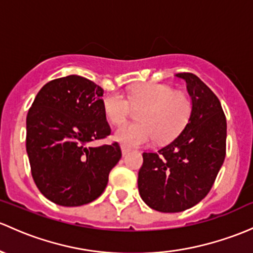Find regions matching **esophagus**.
I'll use <instances>...</instances> for the list:
<instances>
[{"label": "esophagus", "mask_w": 253, "mask_h": 253, "mask_svg": "<svg viewBox=\"0 0 253 253\" xmlns=\"http://www.w3.org/2000/svg\"><path fill=\"white\" fill-rule=\"evenodd\" d=\"M121 151H122V155L126 156L127 154H129V151H131V149L126 148V147H125V145H122V147H121Z\"/></svg>", "instance_id": "esophagus-1"}]
</instances>
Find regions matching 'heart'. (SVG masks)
<instances>
[{"label": "heart", "instance_id": "obj_1", "mask_svg": "<svg viewBox=\"0 0 253 253\" xmlns=\"http://www.w3.org/2000/svg\"><path fill=\"white\" fill-rule=\"evenodd\" d=\"M128 100L134 106H142L138 113L140 121L122 125L114 134V139L127 148L148 144L156 137L159 142H169L189 118L190 102L184 94L162 84H140L129 91L128 99L121 93L105 98L104 113L111 124L120 125L127 119Z\"/></svg>", "mask_w": 253, "mask_h": 253}]
</instances>
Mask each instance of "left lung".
<instances>
[{
    "label": "left lung",
    "instance_id": "obj_1",
    "mask_svg": "<svg viewBox=\"0 0 253 253\" xmlns=\"http://www.w3.org/2000/svg\"><path fill=\"white\" fill-rule=\"evenodd\" d=\"M187 84V125L158 153L143 154L138 190L150 209L173 213L200 203L213 185L225 158L227 120L219 99L196 75L175 74Z\"/></svg>",
    "mask_w": 253,
    "mask_h": 253
}]
</instances>
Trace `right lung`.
<instances>
[{
    "mask_svg": "<svg viewBox=\"0 0 253 253\" xmlns=\"http://www.w3.org/2000/svg\"><path fill=\"white\" fill-rule=\"evenodd\" d=\"M102 87L78 75L49 81L26 116V153L35 184L52 203L81 206L99 198L121 159L118 143L91 147L110 134Z\"/></svg>",
    "mask_w": 253,
    "mask_h": 253,
    "instance_id": "add662e5",
    "label": "right lung"
}]
</instances>
